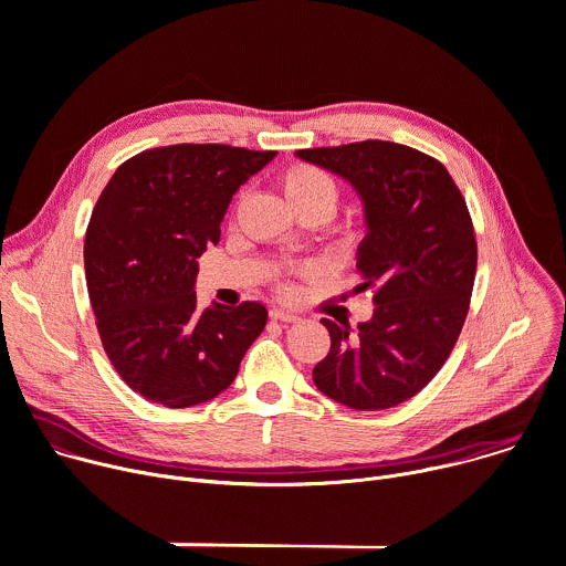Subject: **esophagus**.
<instances>
[{
	"label": "esophagus",
	"mask_w": 566,
	"mask_h": 566,
	"mask_svg": "<svg viewBox=\"0 0 566 566\" xmlns=\"http://www.w3.org/2000/svg\"><path fill=\"white\" fill-rule=\"evenodd\" d=\"M271 317L280 319V322H297L300 315L293 311H284V308H271Z\"/></svg>",
	"instance_id": "esophagus-1"
}]
</instances>
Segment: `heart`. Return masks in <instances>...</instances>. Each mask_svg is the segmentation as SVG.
<instances>
[{"mask_svg": "<svg viewBox=\"0 0 566 566\" xmlns=\"http://www.w3.org/2000/svg\"><path fill=\"white\" fill-rule=\"evenodd\" d=\"M280 188L289 206L300 217L308 212H322L332 217L340 199V188L336 179L327 170L308 164L289 166L280 175ZM280 291L289 293V284L280 282Z\"/></svg>", "mask_w": 566, "mask_h": 566, "instance_id": "obj_1", "label": "heart"}]
</instances>
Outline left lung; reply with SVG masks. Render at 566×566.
Returning a JSON list of instances; mask_svg holds the SVG:
<instances>
[{
    "mask_svg": "<svg viewBox=\"0 0 566 566\" xmlns=\"http://www.w3.org/2000/svg\"><path fill=\"white\" fill-rule=\"evenodd\" d=\"M347 179L365 208L356 293L374 315L352 327L319 319L332 349L315 387L347 408L376 412L417 396L448 360L468 315L476 241L457 184L437 158L389 140L295 151Z\"/></svg>",
    "mask_w": 566,
    "mask_h": 566,
    "instance_id": "1",
    "label": "left lung"
}]
</instances>
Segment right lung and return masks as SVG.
Instances as JSON below:
<instances>
[{"label":"right lung","mask_w":566,"mask_h":566,"mask_svg":"<svg viewBox=\"0 0 566 566\" xmlns=\"http://www.w3.org/2000/svg\"><path fill=\"white\" fill-rule=\"evenodd\" d=\"M277 151L219 143L145 149L114 172L85 234L96 327L145 400L192 408L219 396L266 327V306L199 308L197 260L217 247L232 195Z\"/></svg>","instance_id":"right-lung-1"}]
</instances>
